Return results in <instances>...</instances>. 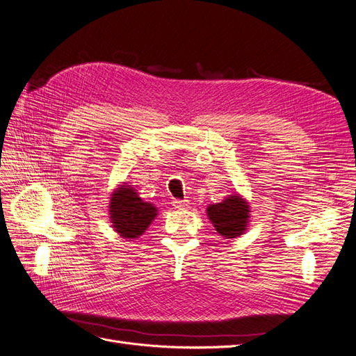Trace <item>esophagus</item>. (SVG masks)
<instances>
[{"label":"esophagus","mask_w":356,"mask_h":356,"mask_svg":"<svg viewBox=\"0 0 356 356\" xmlns=\"http://www.w3.org/2000/svg\"><path fill=\"white\" fill-rule=\"evenodd\" d=\"M172 203H174V208H177V209H187L190 204L188 200H174Z\"/></svg>","instance_id":"obj_1"}]
</instances>
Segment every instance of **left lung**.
Wrapping results in <instances>:
<instances>
[{
    "instance_id": "obj_1",
    "label": "left lung",
    "mask_w": 356,
    "mask_h": 356,
    "mask_svg": "<svg viewBox=\"0 0 356 356\" xmlns=\"http://www.w3.org/2000/svg\"><path fill=\"white\" fill-rule=\"evenodd\" d=\"M208 217L217 230L225 239L238 238L245 230L250 217V208L239 196H230L221 203L211 204Z\"/></svg>"
}]
</instances>
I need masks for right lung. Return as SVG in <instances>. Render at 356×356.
<instances>
[{
  "instance_id": "add662e5",
  "label": "right lung",
  "mask_w": 356,
  "mask_h": 356,
  "mask_svg": "<svg viewBox=\"0 0 356 356\" xmlns=\"http://www.w3.org/2000/svg\"><path fill=\"white\" fill-rule=\"evenodd\" d=\"M156 212L157 209L152 203L143 202L136 191L129 186L118 188L110 202L113 227L127 239L141 236L154 220Z\"/></svg>"
}]
</instances>
